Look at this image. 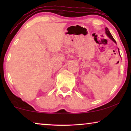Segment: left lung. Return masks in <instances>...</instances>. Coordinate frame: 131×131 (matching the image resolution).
<instances>
[{
  "label": "left lung",
  "instance_id": "8db88e82",
  "mask_svg": "<svg viewBox=\"0 0 131 131\" xmlns=\"http://www.w3.org/2000/svg\"><path fill=\"white\" fill-rule=\"evenodd\" d=\"M105 34H106V35H107V36H108L109 38H110L111 40H112V41H113V42L115 43H116V40H114V38H113V37L112 36V35H111V33H110V31H109L108 30V28L107 27H105ZM118 51H119V48H118ZM119 54H120V52H119Z\"/></svg>",
  "mask_w": 131,
  "mask_h": 131
}]
</instances>
